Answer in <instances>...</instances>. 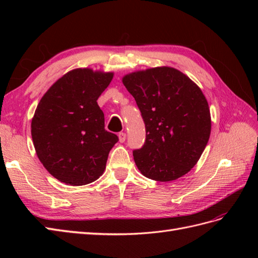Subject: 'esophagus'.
<instances>
[{"mask_svg": "<svg viewBox=\"0 0 258 258\" xmlns=\"http://www.w3.org/2000/svg\"><path fill=\"white\" fill-rule=\"evenodd\" d=\"M118 140H119L120 143H123V142H125V140H126V134L123 133V132L118 133Z\"/></svg>", "mask_w": 258, "mask_h": 258, "instance_id": "esophagus-1", "label": "esophagus"}]
</instances>
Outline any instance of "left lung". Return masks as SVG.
<instances>
[{"mask_svg": "<svg viewBox=\"0 0 258 258\" xmlns=\"http://www.w3.org/2000/svg\"><path fill=\"white\" fill-rule=\"evenodd\" d=\"M123 84L135 98L145 124L144 145L133 151L141 173L158 182L188 173L211 135L210 107L200 87L168 67L127 74Z\"/></svg>", "mask_w": 258, "mask_h": 258, "instance_id": "1", "label": "left lung"}]
</instances>
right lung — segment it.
<instances>
[{
  "label": "right lung",
  "mask_w": 258,
  "mask_h": 258,
  "mask_svg": "<svg viewBox=\"0 0 258 258\" xmlns=\"http://www.w3.org/2000/svg\"><path fill=\"white\" fill-rule=\"evenodd\" d=\"M113 73L76 69L54 83L35 109L31 133L38 160L59 182L73 186L103 174L118 138L104 128L97 98Z\"/></svg>",
  "instance_id": "add662e5"
}]
</instances>
